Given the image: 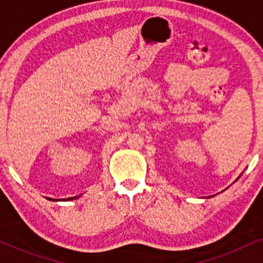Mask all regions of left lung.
I'll list each match as a JSON object with an SVG mask.
<instances>
[{
	"instance_id": "left-lung-1",
	"label": "left lung",
	"mask_w": 263,
	"mask_h": 263,
	"mask_svg": "<svg viewBox=\"0 0 263 263\" xmlns=\"http://www.w3.org/2000/svg\"><path fill=\"white\" fill-rule=\"evenodd\" d=\"M241 176H242V173H241V174H240V177H241ZM240 177H238V178H240ZM238 178H237V179H238ZM237 179H236V180H237ZM236 180H235V182H236Z\"/></svg>"
}]
</instances>
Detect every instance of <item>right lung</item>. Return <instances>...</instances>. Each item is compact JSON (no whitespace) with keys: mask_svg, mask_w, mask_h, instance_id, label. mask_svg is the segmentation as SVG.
Masks as SVG:
<instances>
[{"mask_svg":"<svg viewBox=\"0 0 263 263\" xmlns=\"http://www.w3.org/2000/svg\"><path fill=\"white\" fill-rule=\"evenodd\" d=\"M77 198H78V197H73V198H68V200H73V199H77ZM49 200H53V201H54V200H55V199H50V198H49Z\"/></svg>","mask_w":263,"mask_h":263,"instance_id":"1","label":"right lung"}]
</instances>
